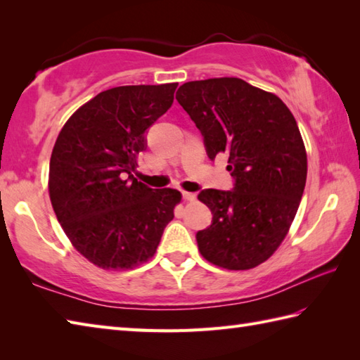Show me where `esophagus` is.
<instances>
[{"label":"esophagus","mask_w":360,"mask_h":360,"mask_svg":"<svg viewBox=\"0 0 360 360\" xmlns=\"http://www.w3.org/2000/svg\"><path fill=\"white\" fill-rule=\"evenodd\" d=\"M182 198H184V200H186L187 202H193V201H196V193H192V192H182Z\"/></svg>","instance_id":"obj_1"}]
</instances>
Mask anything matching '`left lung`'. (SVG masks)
Wrapping results in <instances>:
<instances>
[{
    "label": "left lung",
    "instance_id": "left-lung-1",
    "mask_svg": "<svg viewBox=\"0 0 360 360\" xmlns=\"http://www.w3.org/2000/svg\"><path fill=\"white\" fill-rule=\"evenodd\" d=\"M176 101L200 128L210 159L227 155L232 192L198 195L213 213L196 233L212 264L246 271L271 258L285 240L307 184L308 158L297 122L272 93L236 77L187 82Z\"/></svg>",
    "mask_w": 360,
    "mask_h": 360
}]
</instances>
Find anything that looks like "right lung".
<instances>
[{"instance_id": "obj_1", "label": "right lung", "mask_w": 360, "mask_h": 360, "mask_svg": "<svg viewBox=\"0 0 360 360\" xmlns=\"http://www.w3.org/2000/svg\"><path fill=\"white\" fill-rule=\"evenodd\" d=\"M178 83L106 89L66 120L49 164V198L71 244L105 271L155 255L181 192L133 178L145 131L173 103Z\"/></svg>"}]
</instances>
